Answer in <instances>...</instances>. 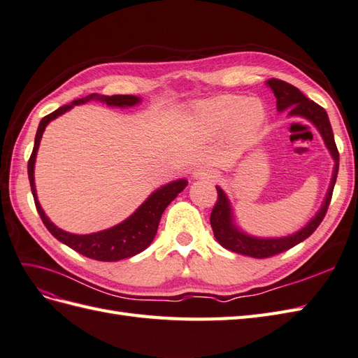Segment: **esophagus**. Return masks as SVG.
Segmentation results:
<instances>
[{"mask_svg": "<svg viewBox=\"0 0 358 358\" xmlns=\"http://www.w3.org/2000/svg\"><path fill=\"white\" fill-rule=\"evenodd\" d=\"M216 177V171L210 166H201L194 172V178L196 180H213Z\"/></svg>", "mask_w": 358, "mask_h": 358, "instance_id": "34e87169", "label": "esophagus"}]
</instances>
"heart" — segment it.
Segmentation results:
<instances>
[{
  "label": "heart",
  "instance_id": "b5f03b06",
  "mask_svg": "<svg viewBox=\"0 0 358 358\" xmlns=\"http://www.w3.org/2000/svg\"><path fill=\"white\" fill-rule=\"evenodd\" d=\"M195 117L210 133L222 131L234 124L236 131L242 136L254 133L264 119L259 101H246L237 95H222L204 101L195 107Z\"/></svg>",
  "mask_w": 358,
  "mask_h": 358
}]
</instances>
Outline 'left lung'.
Wrapping results in <instances>:
<instances>
[{"label":"left lung","mask_w":358,"mask_h":358,"mask_svg":"<svg viewBox=\"0 0 358 358\" xmlns=\"http://www.w3.org/2000/svg\"><path fill=\"white\" fill-rule=\"evenodd\" d=\"M268 85L272 89L275 98H277V108L280 112L287 110L289 116L307 117L308 121H311L316 125L319 133L322 134L324 142L327 145V148L329 150V152H331L336 164H334L331 185H329V190L327 194L322 208L319 210L317 215L311 219V221L302 228V230H299L298 233L292 236L281 237V239H257V237H251L237 231V228L233 225V221H231L230 203H228L224 190L221 187H216L217 201L212 210V215H210V224H212L216 241L227 250L237 254L248 255V257H254V259H268V257H272V255L281 254L284 251L293 248V246L301 243L302 241H306L308 236L315 233V230L320 225V222L324 221L328 206L331 203L333 189H334L337 172H338V151L334 142L333 128H331V124H329L325 108L316 104L315 101L308 99L298 87L286 83V81L278 80V78H271L268 80Z\"/></svg>","instance_id":"obj_1"}]
</instances>
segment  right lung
<instances>
[{
  "instance_id": "right-lung-1",
  "label": "right lung",
  "mask_w": 358,
  "mask_h": 358,
  "mask_svg": "<svg viewBox=\"0 0 358 358\" xmlns=\"http://www.w3.org/2000/svg\"><path fill=\"white\" fill-rule=\"evenodd\" d=\"M90 99L99 101V103H104L107 106H116V107H130L139 103V98L134 95H99V94H90L85 98H80L72 101L71 104L59 107L56 112H52L42 117L39 124L38 133H36L33 152L29 160V180L31 186V194L34 198L36 208H38V213L42 219L45 227L48 228V231L56 237L57 241L62 243L68 245L69 248L77 251L78 254L85 255V257L94 259L98 262H117L122 259L133 257V255L142 252L143 250L148 248L151 245L155 233H157L160 217L164 212L171 201L176 199V196L180 192L186 187L187 181L186 180H177L172 181L169 185L163 186L162 189L155 190L154 194L145 201V203L136 210V212L124 221L113 228H108V230L94 233V234H71L60 230L56 225H54L50 219L45 216L43 210L38 201V195H36V187H34V162H36V154L39 150V142L45 127L48 125L50 121L56 119L57 116L68 112L69 108L78 104H85Z\"/></svg>"
}]
</instances>
